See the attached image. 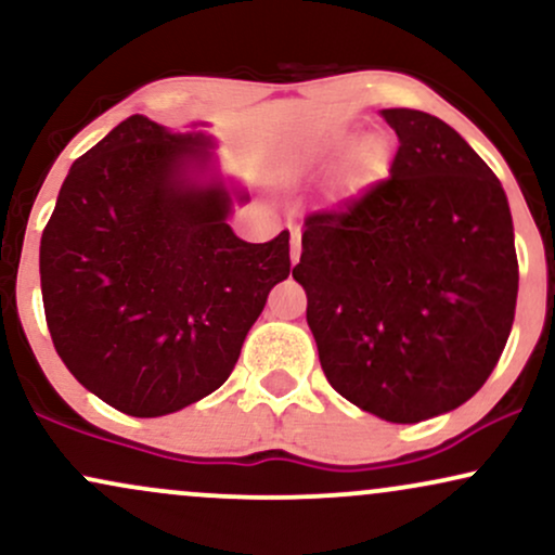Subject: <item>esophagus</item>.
<instances>
[{
	"label": "esophagus",
	"mask_w": 555,
	"mask_h": 555,
	"mask_svg": "<svg viewBox=\"0 0 555 555\" xmlns=\"http://www.w3.org/2000/svg\"><path fill=\"white\" fill-rule=\"evenodd\" d=\"M292 263H297L299 260V234L292 232Z\"/></svg>",
	"instance_id": "34e87169"
}]
</instances>
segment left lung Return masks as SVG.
<instances>
[{"instance_id": "left-lung-1", "label": "left lung", "mask_w": 555, "mask_h": 555, "mask_svg": "<svg viewBox=\"0 0 555 555\" xmlns=\"http://www.w3.org/2000/svg\"><path fill=\"white\" fill-rule=\"evenodd\" d=\"M388 180L305 219L292 269L328 384L386 423L456 410L493 373L517 308L514 224L499 177L454 127L384 109Z\"/></svg>"}]
</instances>
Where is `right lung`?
Wrapping results in <instances>:
<instances>
[{
	"mask_svg": "<svg viewBox=\"0 0 555 555\" xmlns=\"http://www.w3.org/2000/svg\"><path fill=\"white\" fill-rule=\"evenodd\" d=\"M203 127L119 122L69 167L41 234L56 354L132 417L171 415L224 384L292 269L289 232L256 245L229 227L250 195Z\"/></svg>",
	"mask_w": 555,
	"mask_h": 555,
	"instance_id": "add662e5",
	"label": "right lung"
}]
</instances>
